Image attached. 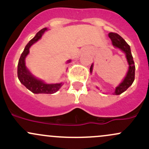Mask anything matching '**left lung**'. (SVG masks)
<instances>
[{
  "mask_svg": "<svg viewBox=\"0 0 149 149\" xmlns=\"http://www.w3.org/2000/svg\"><path fill=\"white\" fill-rule=\"evenodd\" d=\"M109 37L111 39L112 43L114 47H117V48L120 49L121 50L126 54V57H127V61L129 63V70L127 72V74L122 83H121L117 88H116L115 91H114V95H120L122 93L125 92L127 90V88L132 86L133 83L134 81L135 78V65L134 62L133 60V56L132 55V52H131L130 47L125 40L119 35L118 34L115 33V32H109ZM93 71V64L91 65V68H90V71L92 73Z\"/></svg>",
  "mask_w": 149,
  "mask_h": 149,
  "instance_id": "8db88e82",
  "label": "left lung"
}]
</instances>
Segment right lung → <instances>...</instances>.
Wrapping results in <instances>:
<instances>
[{"label":"right lung","mask_w":149,"mask_h":149,"mask_svg":"<svg viewBox=\"0 0 149 149\" xmlns=\"http://www.w3.org/2000/svg\"><path fill=\"white\" fill-rule=\"evenodd\" d=\"M46 30H47V27L42 29L37 32L33 39L29 41V43L24 47V49L21 54L20 58L19 59L18 65H17V77H18L20 83H22L31 92L35 93V94H39V93L53 94V93L57 92L63 85L61 83H56V84H46L40 80L37 79L34 77L25 66L24 60H25V57L29 54V48L34 43L40 40ZM70 61H71L69 60L68 62Z\"/></svg>","instance_id":"obj_1"}]
</instances>
